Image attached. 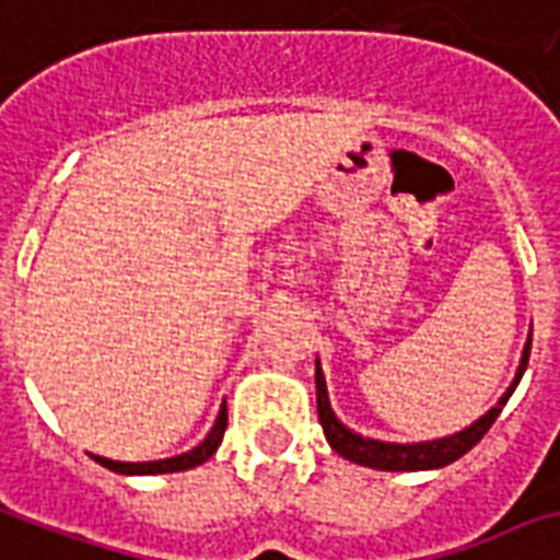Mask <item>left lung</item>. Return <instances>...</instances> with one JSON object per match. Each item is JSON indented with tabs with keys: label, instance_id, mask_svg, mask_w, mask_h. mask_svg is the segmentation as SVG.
Here are the masks:
<instances>
[{
	"label": "left lung",
	"instance_id": "1",
	"mask_svg": "<svg viewBox=\"0 0 560 560\" xmlns=\"http://www.w3.org/2000/svg\"><path fill=\"white\" fill-rule=\"evenodd\" d=\"M529 350H532V332L529 338H526L521 364H517V373H514L509 390L500 396L498 405L491 407L489 413H482L477 422H471L468 428H463V431L440 436V440H424V442H384L347 428V424L335 416L332 405H329V390H326L324 370H320V361L315 358L317 419H320V424H324L326 442H329L335 454H341L343 459L366 465V468H375V471H433V468H445V465L457 463L463 454H468V451L482 440V433L489 431L491 424H494V419H498L500 410L506 407L509 396H512L514 387L521 384L523 373H526Z\"/></svg>",
	"mask_w": 560,
	"mask_h": 560
}]
</instances>
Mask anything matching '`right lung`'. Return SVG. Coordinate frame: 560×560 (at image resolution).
Masks as SVG:
<instances>
[{
    "label": "right lung",
    "instance_id": "add662e5",
    "mask_svg": "<svg viewBox=\"0 0 560 560\" xmlns=\"http://www.w3.org/2000/svg\"><path fill=\"white\" fill-rule=\"evenodd\" d=\"M225 428H228V410L222 405L219 410L217 422L210 428V433L205 436L196 448L185 451V454H178V457H167V459H153V463H118V459H106V457H92L103 465V468H109V471H118V474H173V471H187V468H196V465L208 463L217 448L222 445V436H225Z\"/></svg>",
    "mask_w": 560,
    "mask_h": 560
}]
</instances>
